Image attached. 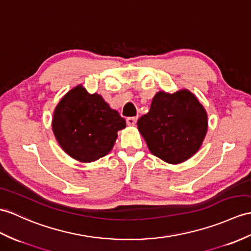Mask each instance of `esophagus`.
<instances>
[{"label": "esophagus", "instance_id": "esophagus-1", "mask_svg": "<svg viewBox=\"0 0 251 251\" xmlns=\"http://www.w3.org/2000/svg\"><path fill=\"white\" fill-rule=\"evenodd\" d=\"M137 120H138L137 116H130V118H127L126 119V123H127V125L133 126V125L137 123Z\"/></svg>", "mask_w": 251, "mask_h": 251}]
</instances>
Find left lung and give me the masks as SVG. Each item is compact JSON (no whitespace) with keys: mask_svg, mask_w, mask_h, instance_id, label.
Returning a JSON list of instances; mask_svg holds the SVG:
<instances>
[{"mask_svg":"<svg viewBox=\"0 0 251 251\" xmlns=\"http://www.w3.org/2000/svg\"><path fill=\"white\" fill-rule=\"evenodd\" d=\"M138 128L151 152L169 164L187 160L200 149L207 130L204 108L187 90L159 92Z\"/></svg>","mask_w":251,"mask_h":251,"instance_id":"obj_1","label":"left lung"}]
</instances>
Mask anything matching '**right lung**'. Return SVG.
Here are the masks:
<instances>
[{
    "instance_id": "right-lung-1",
    "label": "right lung",
    "mask_w": 251,
    "mask_h": 251,
    "mask_svg": "<svg viewBox=\"0 0 251 251\" xmlns=\"http://www.w3.org/2000/svg\"><path fill=\"white\" fill-rule=\"evenodd\" d=\"M126 122L100 95L75 87L57 104L52 121L54 136L62 149L82 162L97 160L112 150L118 131Z\"/></svg>"
}]
</instances>
